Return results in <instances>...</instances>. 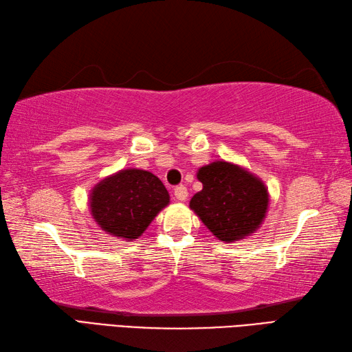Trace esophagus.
<instances>
[{"label": "esophagus", "instance_id": "obj_1", "mask_svg": "<svg viewBox=\"0 0 352 352\" xmlns=\"http://www.w3.org/2000/svg\"><path fill=\"white\" fill-rule=\"evenodd\" d=\"M175 197L177 200H181V201L186 200V197H188V190H186L184 185L176 186V188H175Z\"/></svg>", "mask_w": 352, "mask_h": 352}]
</instances>
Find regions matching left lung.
<instances>
[{"mask_svg":"<svg viewBox=\"0 0 352 352\" xmlns=\"http://www.w3.org/2000/svg\"><path fill=\"white\" fill-rule=\"evenodd\" d=\"M197 179L203 188L190 208L218 239H244L261 228L270 196L259 177L232 162L215 161L199 168Z\"/></svg>","mask_w":352,"mask_h":352,"instance_id":"left-lung-1","label":"left lung"}]
</instances>
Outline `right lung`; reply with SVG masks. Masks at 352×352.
Instances as JSON below:
<instances>
[{"instance_id":"add662e5","label":"right lung","mask_w":352,"mask_h":352,"mask_svg":"<svg viewBox=\"0 0 352 352\" xmlns=\"http://www.w3.org/2000/svg\"><path fill=\"white\" fill-rule=\"evenodd\" d=\"M168 201L166 186L151 171L126 168L95 185L90 194V212L108 235L134 241Z\"/></svg>"}]
</instances>
